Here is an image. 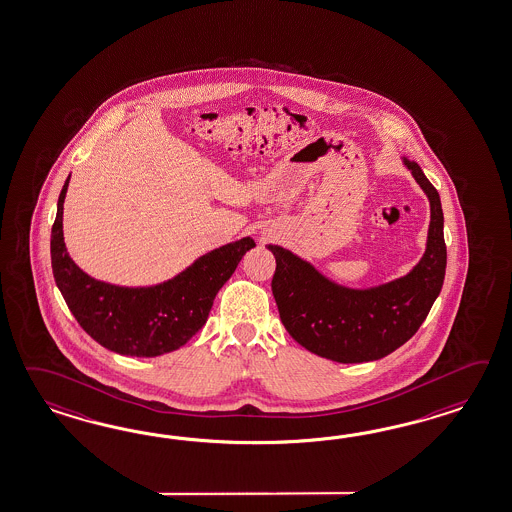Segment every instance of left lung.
<instances>
[{"label":"left lung","instance_id":"8db88e82","mask_svg":"<svg viewBox=\"0 0 512 512\" xmlns=\"http://www.w3.org/2000/svg\"><path fill=\"white\" fill-rule=\"evenodd\" d=\"M431 205L424 257L411 272L385 285L348 288L320 274L311 262L270 244L272 292L290 337L329 361L368 362L387 357L420 329L446 275L444 214L437 188L422 168L403 157Z\"/></svg>","mask_w":512,"mask_h":512}]
</instances>
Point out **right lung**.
Listing matches in <instances>:
<instances>
[{
  "label": "right lung",
  "instance_id": "1",
  "mask_svg": "<svg viewBox=\"0 0 512 512\" xmlns=\"http://www.w3.org/2000/svg\"><path fill=\"white\" fill-rule=\"evenodd\" d=\"M51 227V268L75 320L103 348L131 357H157L185 346L207 322L212 301L255 240L244 237L201 255L187 270L153 287H118L85 274L68 255L63 205Z\"/></svg>",
  "mask_w": 512,
  "mask_h": 512
}]
</instances>
